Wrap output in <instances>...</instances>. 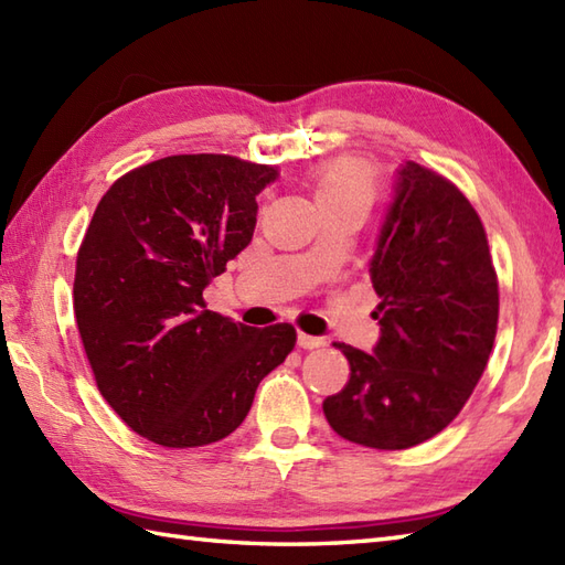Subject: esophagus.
<instances>
[{
    "mask_svg": "<svg viewBox=\"0 0 565 565\" xmlns=\"http://www.w3.org/2000/svg\"><path fill=\"white\" fill-rule=\"evenodd\" d=\"M298 347H301V350H320V347H326V340L313 338V334H306V332H298Z\"/></svg>",
    "mask_w": 565,
    "mask_h": 565,
    "instance_id": "34e87169",
    "label": "esophagus"
}]
</instances>
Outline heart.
Segmentation results:
<instances>
[{
  "label": "heart",
  "instance_id": "heart-1",
  "mask_svg": "<svg viewBox=\"0 0 565 565\" xmlns=\"http://www.w3.org/2000/svg\"><path fill=\"white\" fill-rule=\"evenodd\" d=\"M313 186L320 209L362 206L369 211L379 194V174L362 158H338L318 167Z\"/></svg>",
  "mask_w": 565,
  "mask_h": 565
}]
</instances>
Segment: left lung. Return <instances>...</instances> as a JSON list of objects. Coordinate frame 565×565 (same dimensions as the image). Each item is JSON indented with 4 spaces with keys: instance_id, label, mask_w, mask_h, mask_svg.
<instances>
[{
    "instance_id": "1",
    "label": "left lung",
    "mask_w": 565,
    "mask_h": 565,
    "mask_svg": "<svg viewBox=\"0 0 565 565\" xmlns=\"http://www.w3.org/2000/svg\"><path fill=\"white\" fill-rule=\"evenodd\" d=\"M371 284L381 298L374 354L350 362L344 388L322 401L330 427L371 449H411L461 413L498 332V274L486 227L461 189L407 160L383 221Z\"/></svg>"
}]
</instances>
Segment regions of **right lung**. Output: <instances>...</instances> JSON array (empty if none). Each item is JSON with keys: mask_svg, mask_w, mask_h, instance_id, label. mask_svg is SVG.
Segmentation results:
<instances>
[{"mask_svg": "<svg viewBox=\"0 0 565 565\" xmlns=\"http://www.w3.org/2000/svg\"><path fill=\"white\" fill-rule=\"evenodd\" d=\"M274 167L233 154H170L118 177L84 233L75 318L104 401L160 447L225 439L296 328L213 313L203 289L243 252Z\"/></svg>", "mask_w": 565, "mask_h": 565, "instance_id": "obj_1", "label": "right lung"}]
</instances>
